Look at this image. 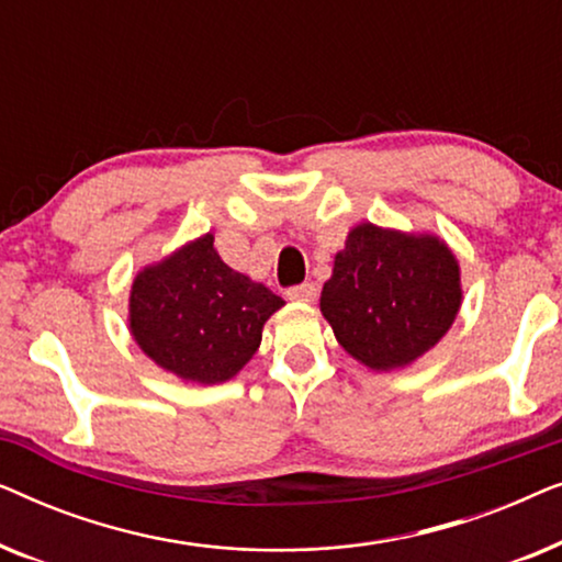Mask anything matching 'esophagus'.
I'll list each match as a JSON object with an SVG mask.
<instances>
[{
  "mask_svg": "<svg viewBox=\"0 0 562 562\" xmlns=\"http://www.w3.org/2000/svg\"><path fill=\"white\" fill-rule=\"evenodd\" d=\"M286 296L291 299V302H314V299H317V283H312V281H306V283H299V286H291L289 291H286Z\"/></svg>",
  "mask_w": 562,
  "mask_h": 562,
  "instance_id": "obj_1",
  "label": "esophagus"
}]
</instances>
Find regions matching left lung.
<instances>
[{
  "mask_svg": "<svg viewBox=\"0 0 562 562\" xmlns=\"http://www.w3.org/2000/svg\"><path fill=\"white\" fill-rule=\"evenodd\" d=\"M460 299L458 260L440 237L363 222L335 256L319 310L352 358L391 371L442 340Z\"/></svg>",
  "mask_w": 562,
  "mask_h": 562,
  "instance_id": "8db88e82",
  "label": "left lung"
}]
</instances>
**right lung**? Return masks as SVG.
<instances>
[{"label":"right lung","instance_id":"obj_1","mask_svg":"<svg viewBox=\"0 0 562 562\" xmlns=\"http://www.w3.org/2000/svg\"><path fill=\"white\" fill-rule=\"evenodd\" d=\"M281 306L271 289L233 271L206 233L135 276L130 333L164 371L222 383L256 356L266 319Z\"/></svg>","mask_w":562,"mask_h":562}]
</instances>
